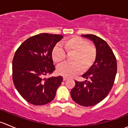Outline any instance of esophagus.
<instances>
[{
  "label": "esophagus",
  "mask_w": 128,
  "mask_h": 128,
  "mask_svg": "<svg viewBox=\"0 0 128 128\" xmlns=\"http://www.w3.org/2000/svg\"><path fill=\"white\" fill-rule=\"evenodd\" d=\"M68 78H67V77H63V80L64 81L66 80H68Z\"/></svg>",
  "instance_id": "34e87169"
}]
</instances>
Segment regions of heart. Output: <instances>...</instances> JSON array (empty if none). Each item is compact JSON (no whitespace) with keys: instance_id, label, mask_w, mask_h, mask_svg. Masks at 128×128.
<instances>
[{"instance_id":"heart-1","label":"heart","mask_w":128,"mask_h":128,"mask_svg":"<svg viewBox=\"0 0 128 128\" xmlns=\"http://www.w3.org/2000/svg\"><path fill=\"white\" fill-rule=\"evenodd\" d=\"M62 44L67 53H73V55L70 58L72 62L66 63L58 68L57 72L60 76L73 77L82 70L86 72L96 62L97 50L94 45L90 44L87 40L78 36H72L64 40ZM64 50L58 46L53 48L51 56L54 62L61 64L65 61L67 55Z\"/></svg>"}]
</instances>
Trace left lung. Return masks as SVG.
I'll use <instances>...</instances> for the list:
<instances>
[{"instance_id": "1", "label": "left lung", "mask_w": 128, "mask_h": 128, "mask_svg": "<svg viewBox=\"0 0 128 128\" xmlns=\"http://www.w3.org/2000/svg\"><path fill=\"white\" fill-rule=\"evenodd\" d=\"M94 42L97 58L92 68L82 76L85 82L75 80L76 86L70 91L72 100L83 106L98 104L108 95L114 84L117 72L116 57L104 40L94 34H82Z\"/></svg>"}]
</instances>
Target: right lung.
Returning <instances> with one entry per match:
<instances>
[{
  "mask_svg": "<svg viewBox=\"0 0 128 128\" xmlns=\"http://www.w3.org/2000/svg\"><path fill=\"white\" fill-rule=\"evenodd\" d=\"M63 36L41 33L28 38L16 50L12 60L14 86L30 104L43 105L55 97L62 77L44 78L55 70L51 52Z\"/></svg>",
  "mask_w": 128,
  "mask_h": 128,
  "instance_id": "obj_1",
  "label": "right lung"
}]
</instances>
